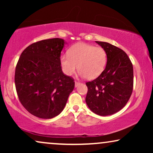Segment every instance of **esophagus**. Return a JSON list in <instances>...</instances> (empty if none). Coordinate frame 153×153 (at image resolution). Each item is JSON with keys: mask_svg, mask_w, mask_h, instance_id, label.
Instances as JSON below:
<instances>
[{"mask_svg": "<svg viewBox=\"0 0 153 153\" xmlns=\"http://www.w3.org/2000/svg\"><path fill=\"white\" fill-rule=\"evenodd\" d=\"M79 83H79V81H75V87L78 86V85H79Z\"/></svg>", "mask_w": 153, "mask_h": 153, "instance_id": "esophagus-1", "label": "esophagus"}]
</instances>
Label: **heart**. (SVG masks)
I'll return each instance as SVG.
<instances>
[{
  "label": "heart",
  "mask_w": 153,
  "mask_h": 153,
  "mask_svg": "<svg viewBox=\"0 0 153 153\" xmlns=\"http://www.w3.org/2000/svg\"><path fill=\"white\" fill-rule=\"evenodd\" d=\"M107 55L101 47L80 42L73 45L68 51V55L60 56V62L62 72L71 76L78 69L79 75L92 80L97 78L105 68Z\"/></svg>",
  "instance_id": "1"
}]
</instances>
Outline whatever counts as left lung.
<instances>
[{"label": "left lung", "mask_w": 153, "mask_h": 153, "mask_svg": "<svg viewBox=\"0 0 153 153\" xmlns=\"http://www.w3.org/2000/svg\"><path fill=\"white\" fill-rule=\"evenodd\" d=\"M96 43L105 50L107 62L97 79L85 83V102L99 116L116 114L128 102L133 91V65L127 53L120 48L104 42Z\"/></svg>", "instance_id": "obj_1"}]
</instances>
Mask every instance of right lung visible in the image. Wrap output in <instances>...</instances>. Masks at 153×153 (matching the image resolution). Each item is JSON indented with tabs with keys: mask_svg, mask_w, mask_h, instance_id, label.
<instances>
[{
	"mask_svg": "<svg viewBox=\"0 0 153 153\" xmlns=\"http://www.w3.org/2000/svg\"><path fill=\"white\" fill-rule=\"evenodd\" d=\"M64 39H44L24 50L16 64V91L23 106L39 118H54L62 112L74 88V79L60 65Z\"/></svg>",
	"mask_w": 153,
	"mask_h": 153,
	"instance_id": "1",
	"label": "right lung"
}]
</instances>
